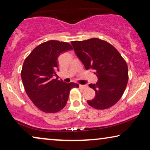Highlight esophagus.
I'll list each match as a JSON object with an SVG mask.
<instances>
[{"mask_svg":"<svg viewBox=\"0 0 150 150\" xmlns=\"http://www.w3.org/2000/svg\"><path fill=\"white\" fill-rule=\"evenodd\" d=\"M79 87L81 88V89H85L86 87H87V85H79Z\"/></svg>","mask_w":150,"mask_h":150,"instance_id":"34e87169","label":"esophagus"}]
</instances>
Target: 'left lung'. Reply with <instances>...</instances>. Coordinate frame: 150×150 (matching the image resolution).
<instances>
[{
    "mask_svg": "<svg viewBox=\"0 0 150 150\" xmlns=\"http://www.w3.org/2000/svg\"><path fill=\"white\" fill-rule=\"evenodd\" d=\"M71 44L85 69H94L98 77L97 83L89 85L96 91V96L88 100V104L98 110L115 105L122 98L128 84L126 61L112 45L100 39L72 41Z\"/></svg>",
    "mask_w": 150,
    "mask_h": 150,
    "instance_id": "8db88e82",
    "label": "left lung"
}]
</instances>
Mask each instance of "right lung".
Returning <instances> with one entry per match:
<instances>
[{
    "instance_id": "1",
    "label": "right lung",
    "mask_w": 150,
    "mask_h": 150,
    "mask_svg": "<svg viewBox=\"0 0 150 150\" xmlns=\"http://www.w3.org/2000/svg\"><path fill=\"white\" fill-rule=\"evenodd\" d=\"M71 49L68 43L50 40L35 47L24 61L21 78L25 91L35 106L43 112L60 111L66 105L70 90L79 87L76 83L53 79L59 54Z\"/></svg>"
}]
</instances>
